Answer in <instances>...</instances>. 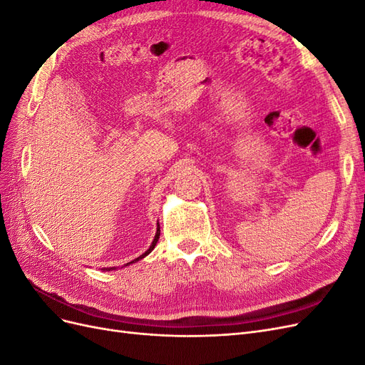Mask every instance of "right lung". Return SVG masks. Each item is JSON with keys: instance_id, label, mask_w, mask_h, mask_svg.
<instances>
[{"instance_id": "1", "label": "right lung", "mask_w": 365, "mask_h": 365, "mask_svg": "<svg viewBox=\"0 0 365 365\" xmlns=\"http://www.w3.org/2000/svg\"><path fill=\"white\" fill-rule=\"evenodd\" d=\"M158 239H160V225H158V230H157V235H155V239H153V242H152V245L149 247V250L146 251V252H143L141 254V256L140 257H137L135 260H132V262H129V263H134V262H137V260H140V259H143V257H146L148 256V254L153 250V248H155V245H157V242H158ZM129 263H126V264H129Z\"/></svg>"}]
</instances>
